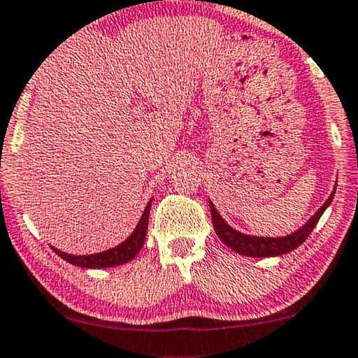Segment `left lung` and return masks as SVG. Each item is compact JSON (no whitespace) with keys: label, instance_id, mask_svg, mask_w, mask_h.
<instances>
[{"label":"left lung","instance_id":"8db88e82","mask_svg":"<svg viewBox=\"0 0 358 358\" xmlns=\"http://www.w3.org/2000/svg\"><path fill=\"white\" fill-rule=\"evenodd\" d=\"M336 194V188L332 191L328 201L321 206V208L316 210L315 215H311L308 222L301 225L299 230H295L294 234L285 235V236H256V235H248L241 234V231L235 230L234 227L225 222L222 215L219 214V210L215 209L213 201L209 199V208H210V215H213V224L214 230L220 240L224 241L225 245L229 246L230 250H234L235 253L243 255V256H251V258H269V256H280L289 253V251H294L295 248L303 243V241L308 238V235L313 231V229L318 224V220L326 209L329 208L332 203V198Z\"/></svg>","mask_w":358,"mask_h":358}]
</instances>
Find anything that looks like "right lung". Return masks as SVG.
Here are the masks:
<instances>
[{
	"instance_id": "obj_1",
	"label": "right lung",
	"mask_w": 358,
	"mask_h": 358,
	"mask_svg": "<svg viewBox=\"0 0 358 358\" xmlns=\"http://www.w3.org/2000/svg\"><path fill=\"white\" fill-rule=\"evenodd\" d=\"M150 206H152V198L149 199L148 206L144 208V213L141 215L138 225L136 229L131 231V235L127 240H123L122 243L113 246V248H108L105 251H100V253L94 255H69L64 253V251L55 248L52 250L57 253L59 258L68 261L69 264L79 266V268L85 269H103V268H113V266H120L128 263L134 258L136 255L139 253L141 248H143L145 235H148V224H149V210Z\"/></svg>"
}]
</instances>
